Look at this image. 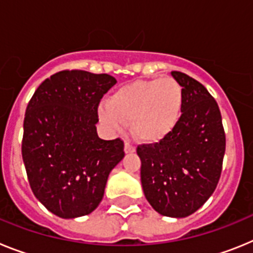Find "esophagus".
<instances>
[{"mask_svg":"<svg viewBox=\"0 0 253 253\" xmlns=\"http://www.w3.org/2000/svg\"><path fill=\"white\" fill-rule=\"evenodd\" d=\"M124 151L125 153H133V152H135V147H134L133 144H130L129 142H125Z\"/></svg>","mask_w":253,"mask_h":253,"instance_id":"obj_1","label":"esophagus"}]
</instances>
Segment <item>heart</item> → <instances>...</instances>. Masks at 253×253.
Listing matches in <instances>:
<instances>
[{"mask_svg": "<svg viewBox=\"0 0 253 253\" xmlns=\"http://www.w3.org/2000/svg\"><path fill=\"white\" fill-rule=\"evenodd\" d=\"M184 105V91L171 77L135 81L122 86L101 107V118L114 128L130 124L144 143H158L175 130Z\"/></svg>", "mask_w": 253, "mask_h": 253, "instance_id": "obj_1", "label": "heart"}]
</instances>
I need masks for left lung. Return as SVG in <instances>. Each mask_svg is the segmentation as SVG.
<instances>
[{"label":"left lung","mask_w":253,"mask_h":253,"mask_svg":"<svg viewBox=\"0 0 253 253\" xmlns=\"http://www.w3.org/2000/svg\"><path fill=\"white\" fill-rule=\"evenodd\" d=\"M172 77L184 91L180 122L169 137L140 144V180L156 211L185 218L195 213L214 193L220 178L225 133L220 110L200 82L182 72Z\"/></svg>","instance_id":"8db88e82"}]
</instances>
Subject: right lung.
<instances>
[{
  "label": "right lung",
  "instance_id": "obj_1",
  "mask_svg": "<svg viewBox=\"0 0 253 253\" xmlns=\"http://www.w3.org/2000/svg\"><path fill=\"white\" fill-rule=\"evenodd\" d=\"M115 84L106 73L66 69L42 82L26 107L21 152L29 184L60 218L99 207L109 173L124 157L120 138L104 140L96 131L97 107Z\"/></svg>",
  "mask_w": 253,
  "mask_h": 253
}]
</instances>
